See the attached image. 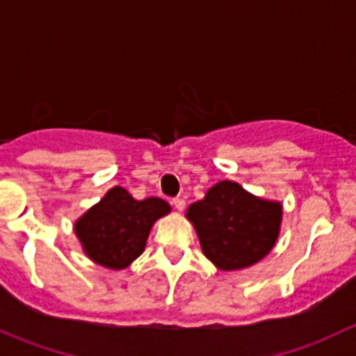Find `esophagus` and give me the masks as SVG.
<instances>
[{"mask_svg":"<svg viewBox=\"0 0 356 356\" xmlns=\"http://www.w3.org/2000/svg\"><path fill=\"white\" fill-rule=\"evenodd\" d=\"M171 204H173V207L177 209V211H183V209H185V200H183L181 197H175V199L171 200Z\"/></svg>","mask_w":356,"mask_h":356,"instance_id":"obj_1","label":"esophagus"}]
</instances>
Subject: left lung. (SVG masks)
Masks as SVG:
<instances>
[{"instance_id": "1", "label": "left lung", "mask_w": 356, "mask_h": 356, "mask_svg": "<svg viewBox=\"0 0 356 356\" xmlns=\"http://www.w3.org/2000/svg\"><path fill=\"white\" fill-rule=\"evenodd\" d=\"M281 216V204L257 199L234 181H219L186 212L205 257L222 270L266 257L280 234Z\"/></svg>"}]
</instances>
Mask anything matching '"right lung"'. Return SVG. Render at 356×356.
Returning <instances> with one entry per match:
<instances>
[{
    "instance_id": "add662e5",
    "label": "right lung",
    "mask_w": 356,
    "mask_h": 356,
    "mask_svg": "<svg viewBox=\"0 0 356 356\" xmlns=\"http://www.w3.org/2000/svg\"><path fill=\"white\" fill-rule=\"evenodd\" d=\"M168 212L170 205L164 200H135L122 186H115L75 222V233L94 262L123 269L144 252L154 221Z\"/></svg>"
}]
</instances>
